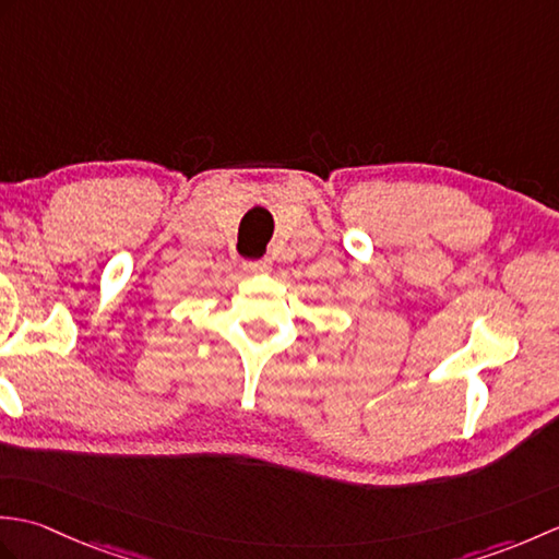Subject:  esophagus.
Listing matches in <instances>:
<instances>
[{
    "label": "esophagus",
    "mask_w": 559,
    "mask_h": 559,
    "mask_svg": "<svg viewBox=\"0 0 559 559\" xmlns=\"http://www.w3.org/2000/svg\"><path fill=\"white\" fill-rule=\"evenodd\" d=\"M245 271H249V273H269L271 271V259L245 261Z\"/></svg>",
    "instance_id": "1"
}]
</instances>
